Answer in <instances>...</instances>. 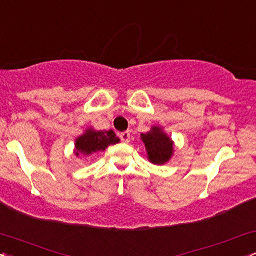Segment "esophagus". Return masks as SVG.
<instances>
[{
    "label": "esophagus",
    "mask_w": 256,
    "mask_h": 256,
    "mask_svg": "<svg viewBox=\"0 0 256 256\" xmlns=\"http://www.w3.org/2000/svg\"><path fill=\"white\" fill-rule=\"evenodd\" d=\"M119 138L122 140V142L128 143V142H130V132H128V131L122 132V134H119Z\"/></svg>",
    "instance_id": "obj_1"
}]
</instances>
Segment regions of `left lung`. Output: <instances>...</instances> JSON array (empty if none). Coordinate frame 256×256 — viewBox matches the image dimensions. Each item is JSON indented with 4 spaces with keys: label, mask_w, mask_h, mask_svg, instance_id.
Returning <instances> with one entry per match:
<instances>
[{
    "label": "left lung",
    "mask_w": 256,
    "mask_h": 256,
    "mask_svg": "<svg viewBox=\"0 0 256 256\" xmlns=\"http://www.w3.org/2000/svg\"><path fill=\"white\" fill-rule=\"evenodd\" d=\"M142 140L146 144L148 158L155 165H164L172 156L173 143L161 128H152L148 134H142Z\"/></svg>",
    "instance_id": "8db88e82"
}]
</instances>
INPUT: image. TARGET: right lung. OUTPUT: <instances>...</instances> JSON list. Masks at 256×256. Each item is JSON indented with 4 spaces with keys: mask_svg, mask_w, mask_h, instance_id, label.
<instances>
[{
    "mask_svg": "<svg viewBox=\"0 0 256 256\" xmlns=\"http://www.w3.org/2000/svg\"><path fill=\"white\" fill-rule=\"evenodd\" d=\"M119 143V138L113 131H86L83 136H80L76 140V155L79 154L90 155L92 152L104 150L108 146Z\"/></svg>",
    "mask_w": 256,
    "mask_h": 256,
    "instance_id": "1",
    "label": "right lung"
}]
</instances>
